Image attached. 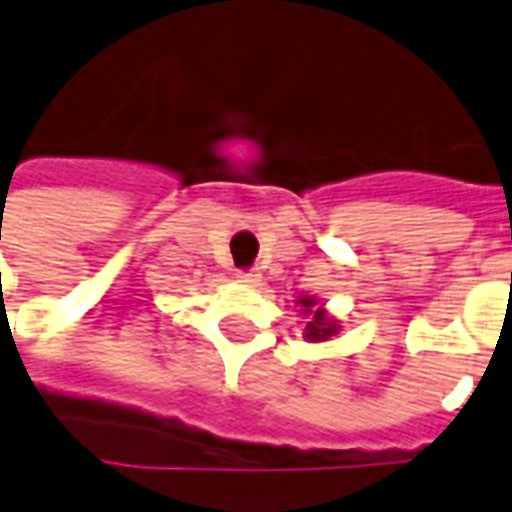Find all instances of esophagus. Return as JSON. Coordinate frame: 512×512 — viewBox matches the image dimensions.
Wrapping results in <instances>:
<instances>
[{
  "label": "esophagus",
  "mask_w": 512,
  "mask_h": 512,
  "mask_svg": "<svg viewBox=\"0 0 512 512\" xmlns=\"http://www.w3.org/2000/svg\"><path fill=\"white\" fill-rule=\"evenodd\" d=\"M237 280H240V283H248V286H256L261 280V275L256 270H237Z\"/></svg>",
  "instance_id": "34e87169"
}]
</instances>
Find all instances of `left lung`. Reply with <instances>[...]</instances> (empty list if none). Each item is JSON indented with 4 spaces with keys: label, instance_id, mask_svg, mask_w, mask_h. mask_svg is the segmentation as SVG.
<instances>
[{
    "label": "left lung",
    "instance_id": "left-lung-1",
    "mask_svg": "<svg viewBox=\"0 0 512 512\" xmlns=\"http://www.w3.org/2000/svg\"><path fill=\"white\" fill-rule=\"evenodd\" d=\"M302 307H307V310H310V307H313V299H302ZM332 332L334 329H332V324L326 321V315L321 313V310H315L313 321L307 324V337H310V340H326V337H329Z\"/></svg>",
    "mask_w": 512,
    "mask_h": 512
}]
</instances>
